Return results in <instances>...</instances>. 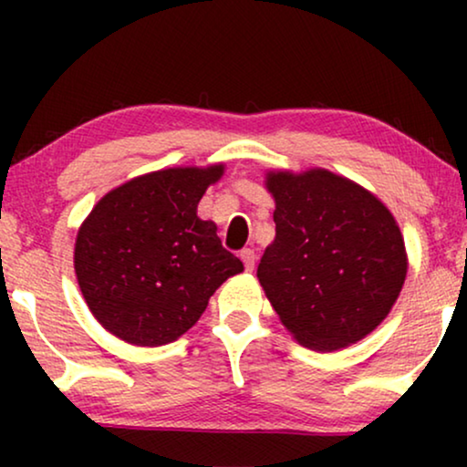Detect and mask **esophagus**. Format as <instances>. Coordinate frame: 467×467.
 I'll return each instance as SVG.
<instances>
[{"instance_id": "esophagus-1", "label": "esophagus", "mask_w": 467, "mask_h": 467, "mask_svg": "<svg viewBox=\"0 0 467 467\" xmlns=\"http://www.w3.org/2000/svg\"><path fill=\"white\" fill-rule=\"evenodd\" d=\"M240 259L244 261L246 272H253L254 270V259H257V254H254L253 248H244V251L240 253Z\"/></svg>"}]
</instances>
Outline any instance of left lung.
<instances>
[{
  "instance_id": "obj_1",
  "label": "left lung",
  "mask_w": 467,
  "mask_h": 467,
  "mask_svg": "<svg viewBox=\"0 0 467 467\" xmlns=\"http://www.w3.org/2000/svg\"><path fill=\"white\" fill-rule=\"evenodd\" d=\"M276 238L257 267L272 308L306 348L334 353L385 321L404 286L401 232L379 197L329 170L267 171Z\"/></svg>"
}]
</instances>
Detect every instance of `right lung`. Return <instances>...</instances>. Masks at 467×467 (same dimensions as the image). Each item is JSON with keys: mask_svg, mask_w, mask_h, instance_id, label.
I'll use <instances>...</instances> for the list:
<instances>
[{"mask_svg": "<svg viewBox=\"0 0 467 467\" xmlns=\"http://www.w3.org/2000/svg\"><path fill=\"white\" fill-rule=\"evenodd\" d=\"M225 165L168 168L138 176L95 203L76 235L74 270L101 323L136 347L174 342L208 299L244 270L197 203Z\"/></svg>", "mask_w": 467, "mask_h": 467, "instance_id": "add662e5", "label": "right lung"}]
</instances>
